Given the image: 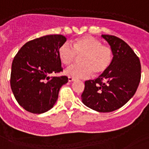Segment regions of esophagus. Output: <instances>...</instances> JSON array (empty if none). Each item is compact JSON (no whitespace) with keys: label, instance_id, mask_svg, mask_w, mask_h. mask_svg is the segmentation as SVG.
<instances>
[{"label":"esophagus","instance_id":"34e87169","mask_svg":"<svg viewBox=\"0 0 149 149\" xmlns=\"http://www.w3.org/2000/svg\"><path fill=\"white\" fill-rule=\"evenodd\" d=\"M75 80V79L72 78V77H68V81L69 82H72V81H74Z\"/></svg>","mask_w":149,"mask_h":149}]
</instances>
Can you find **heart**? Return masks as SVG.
<instances>
[{
	"mask_svg": "<svg viewBox=\"0 0 149 149\" xmlns=\"http://www.w3.org/2000/svg\"><path fill=\"white\" fill-rule=\"evenodd\" d=\"M58 56L64 65H70L79 57V64L68 67L65 74L72 78H86L92 74L98 77L109 69L113 52L110 46L103 45L100 40L86 36L72 41V47L63 43L58 49Z\"/></svg>",
	"mask_w": 149,
	"mask_h": 149,
	"instance_id": "b5f03b06",
	"label": "heart"
}]
</instances>
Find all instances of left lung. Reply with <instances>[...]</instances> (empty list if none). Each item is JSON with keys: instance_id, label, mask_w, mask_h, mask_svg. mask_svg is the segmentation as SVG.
I'll return each instance as SVG.
<instances>
[{"instance_id": "1", "label": "left lung", "mask_w": 149, "mask_h": 149, "mask_svg": "<svg viewBox=\"0 0 149 149\" xmlns=\"http://www.w3.org/2000/svg\"><path fill=\"white\" fill-rule=\"evenodd\" d=\"M113 52L111 67L95 80L85 82L82 103L98 112L123 107L136 93L141 79V64L134 51L118 37L102 35Z\"/></svg>"}]
</instances>
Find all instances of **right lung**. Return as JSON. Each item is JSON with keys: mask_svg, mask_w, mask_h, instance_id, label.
Returning a JSON list of instances; mask_svg holds the SVG:
<instances>
[{"mask_svg": "<svg viewBox=\"0 0 149 149\" xmlns=\"http://www.w3.org/2000/svg\"><path fill=\"white\" fill-rule=\"evenodd\" d=\"M66 41L62 35L42 36L26 42L13 58L10 87L17 102L26 111L45 113L57 102L60 88L68 78L50 75L63 71L58 49Z\"/></svg>", "mask_w": 149, "mask_h": 149, "instance_id": "add662e5", "label": "right lung"}]
</instances>
